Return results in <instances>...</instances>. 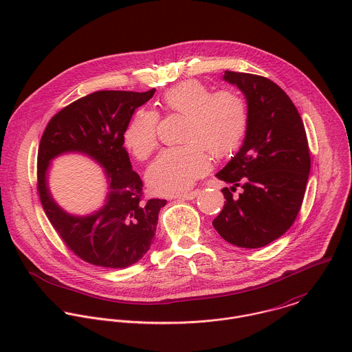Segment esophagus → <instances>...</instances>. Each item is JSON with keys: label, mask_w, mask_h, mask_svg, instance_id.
<instances>
[{"label": "esophagus", "mask_w": 352, "mask_h": 352, "mask_svg": "<svg viewBox=\"0 0 352 352\" xmlns=\"http://www.w3.org/2000/svg\"><path fill=\"white\" fill-rule=\"evenodd\" d=\"M199 189L197 190H192V192H188V193H182V195H177L175 199H179V200H193L195 197H197L199 195Z\"/></svg>", "instance_id": "34e87169"}]
</instances>
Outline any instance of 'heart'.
I'll use <instances>...</instances> for the list:
<instances>
[{"mask_svg":"<svg viewBox=\"0 0 352 352\" xmlns=\"http://www.w3.org/2000/svg\"><path fill=\"white\" fill-rule=\"evenodd\" d=\"M166 113L185 117L181 140L164 149L146 171L149 188L160 195L189 189L216 159L231 156L242 144L249 126L245 99L228 89L212 92L199 80H186L168 88L160 98ZM157 114L139 110L124 131V144L138 159L145 160L157 146Z\"/></svg>","mask_w":352,"mask_h":352,"instance_id":"obj_1","label":"heart"}]
</instances>
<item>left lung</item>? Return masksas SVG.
Listing matches in <instances>:
<instances>
[{"label":"left lung","instance_id":"1","mask_svg":"<svg viewBox=\"0 0 352 352\" xmlns=\"http://www.w3.org/2000/svg\"><path fill=\"white\" fill-rule=\"evenodd\" d=\"M248 100L249 126L238 153L216 177L224 207L212 221L227 242L263 248L281 236L300 210L310 173V152L302 118L289 96L272 80L252 73L224 72ZM242 186L239 198L232 192Z\"/></svg>","mask_w":352,"mask_h":352}]
</instances>
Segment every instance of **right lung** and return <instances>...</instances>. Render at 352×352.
I'll return each mask as SVG.
<instances>
[{"label": "right lung", "instance_id": "add662e5", "mask_svg": "<svg viewBox=\"0 0 352 352\" xmlns=\"http://www.w3.org/2000/svg\"><path fill=\"white\" fill-rule=\"evenodd\" d=\"M146 92L96 91L74 100L47 124L38 149V195L52 226L78 258L103 268L138 263L153 242L157 216L166 200H144L140 175L132 170L124 131L135 110L148 102ZM64 151L89 154L107 170L109 195L105 207L78 218L51 199L45 173L50 160Z\"/></svg>", "mask_w": 352, "mask_h": 352}]
</instances>
